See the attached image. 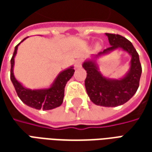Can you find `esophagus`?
<instances>
[{
  "instance_id": "1",
  "label": "esophagus",
  "mask_w": 152,
  "mask_h": 152,
  "mask_svg": "<svg viewBox=\"0 0 152 152\" xmlns=\"http://www.w3.org/2000/svg\"><path fill=\"white\" fill-rule=\"evenodd\" d=\"M82 63L83 61L81 59L76 60V62H75V67H76V68H80V67H81V66H82Z\"/></svg>"
}]
</instances>
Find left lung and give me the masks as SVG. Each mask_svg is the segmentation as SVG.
Returning a JSON list of instances; mask_svg holds the SVG:
<instances>
[{
	"mask_svg": "<svg viewBox=\"0 0 152 152\" xmlns=\"http://www.w3.org/2000/svg\"><path fill=\"white\" fill-rule=\"evenodd\" d=\"M111 46L98 54L102 55L121 48L131 55L130 70L124 78L110 80L102 76L94 62L87 61L83 67L87 72L85 86L89 99L94 104L103 107H117L122 105L134 95L139 86L142 66L138 53L130 41L121 35L106 33Z\"/></svg>",
	"mask_w": 152,
	"mask_h": 152,
	"instance_id": "obj_1",
	"label": "left lung"
}]
</instances>
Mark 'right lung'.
Returning <instances> with one entry per match:
<instances>
[{
	"label": "right lung",
	"mask_w": 152,
	"mask_h": 152,
	"mask_svg": "<svg viewBox=\"0 0 152 152\" xmlns=\"http://www.w3.org/2000/svg\"><path fill=\"white\" fill-rule=\"evenodd\" d=\"M25 39L26 38H24L21 42H23ZM19 44H18L15 46V51H14L13 56L10 60V63H11L10 80L15 86V89L18 98L21 99L26 105L29 106L32 108L37 109V110H40V109L51 110V109L59 107L63 103V97H64V88L66 86V82L73 76L75 70L73 69V67L72 66L68 69L62 72L58 76H57L53 86L49 89H36V90L26 89L15 79L14 73H13L15 56L16 55Z\"/></svg>",
	"instance_id": "right-lung-1"
}]
</instances>
